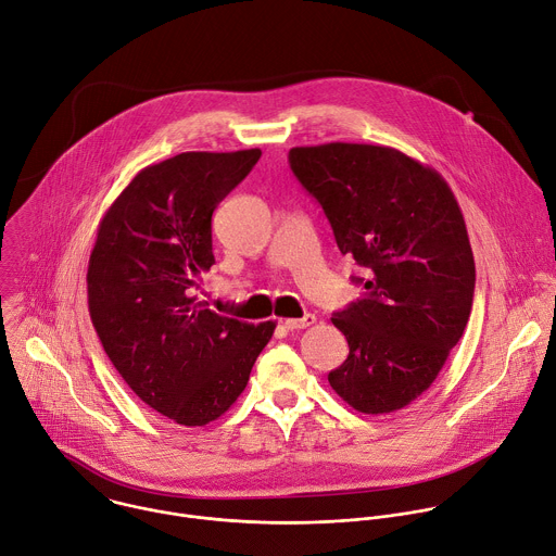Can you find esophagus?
I'll list each match as a JSON object with an SVG mask.
<instances>
[{
    "instance_id": "34e87169",
    "label": "esophagus",
    "mask_w": 556,
    "mask_h": 556,
    "mask_svg": "<svg viewBox=\"0 0 556 556\" xmlns=\"http://www.w3.org/2000/svg\"><path fill=\"white\" fill-rule=\"evenodd\" d=\"M282 324H285V328H289V330H300V328H308V326H313V324H315V315L306 313V315H304V317H300V319H285Z\"/></svg>"
}]
</instances>
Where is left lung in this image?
<instances>
[{"instance_id": "1", "label": "left lung", "mask_w": 556, "mask_h": 556, "mask_svg": "<svg viewBox=\"0 0 556 556\" xmlns=\"http://www.w3.org/2000/svg\"><path fill=\"white\" fill-rule=\"evenodd\" d=\"M289 164L317 199L366 295L332 313L349 342L328 383L351 407L388 414L420 396L460 342L476 263L463 210L431 166L379 144L295 147Z\"/></svg>"}]
</instances>
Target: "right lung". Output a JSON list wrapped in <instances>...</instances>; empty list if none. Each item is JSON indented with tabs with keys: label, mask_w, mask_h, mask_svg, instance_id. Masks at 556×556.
Listing matches in <instances>:
<instances>
[{
	"label": "right lung",
	"mask_w": 556,
	"mask_h": 556,
	"mask_svg": "<svg viewBox=\"0 0 556 556\" xmlns=\"http://www.w3.org/2000/svg\"><path fill=\"white\" fill-rule=\"evenodd\" d=\"M258 157L190 151L142 168L104 212L89 256V315L106 357L149 407L186 427L232 407L276 328L192 295L214 265L212 212Z\"/></svg>",
	"instance_id": "add662e5"
}]
</instances>
